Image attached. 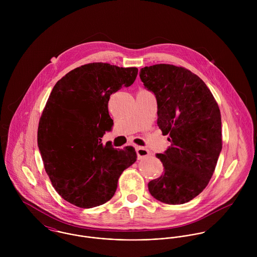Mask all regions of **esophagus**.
<instances>
[{
  "label": "esophagus",
  "instance_id": "obj_1",
  "mask_svg": "<svg viewBox=\"0 0 257 257\" xmlns=\"http://www.w3.org/2000/svg\"><path fill=\"white\" fill-rule=\"evenodd\" d=\"M136 150H137V154H138V158L139 159H143L145 157H147L149 155V150L145 148V147H136Z\"/></svg>",
  "mask_w": 257,
  "mask_h": 257
}]
</instances>
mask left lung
I'll return each mask as SVG.
<instances>
[{"label": "left lung", "mask_w": 257, "mask_h": 257, "mask_svg": "<svg viewBox=\"0 0 257 257\" xmlns=\"http://www.w3.org/2000/svg\"><path fill=\"white\" fill-rule=\"evenodd\" d=\"M140 77L157 101V124L171 146L157 153L164 173L148 183L156 200L184 204L209 183L221 151L219 106L204 81L190 70L170 64L141 69Z\"/></svg>", "instance_id": "1"}]
</instances>
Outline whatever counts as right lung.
<instances>
[{
    "label": "right lung",
    "mask_w": 257,
    "mask_h": 257,
    "mask_svg": "<svg viewBox=\"0 0 257 257\" xmlns=\"http://www.w3.org/2000/svg\"><path fill=\"white\" fill-rule=\"evenodd\" d=\"M139 69L95 62L75 68L53 87L39 119L37 145L56 192L80 208L105 204L124 169L137 161L133 147L116 149L102 138L113 124L110 96L131 86Z\"/></svg>",
    "instance_id": "1"
}]
</instances>
